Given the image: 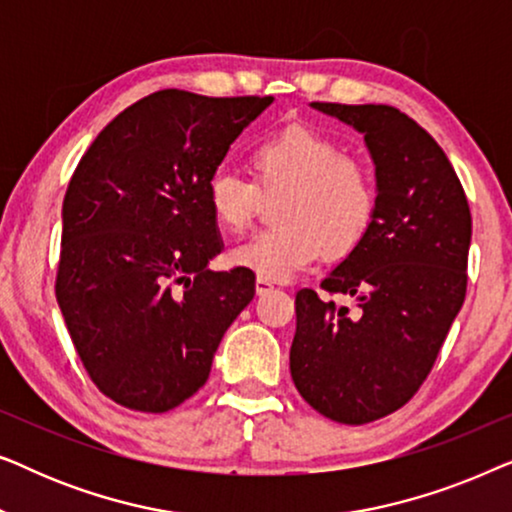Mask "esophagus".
<instances>
[{
	"mask_svg": "<svg viewBox=\"0 0 512 512\" xmlns=\"http://www.w3.org/2000/svg\"><path fill=\"white\" fill-rule=\"evenodd\" d=\"M272 289H275V284L268 282V279H263V277L256 279V293H258V296H265V293H270Z\"/></svg>",
	"mask_w": 512,
	"mask_h": 512,
	"instance_id": "esophagus-1",
	"label": "esophagus"
}]
</instances>
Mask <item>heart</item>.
<instances>
[{
	"label": "heart",
	"instance_id": "heart-1",
	"mask_svg": "<svg viewBox=\"0 0 512 512\" xmlns=\"http://www.w3.org/2000/svg\"><path fill=\"white\" fill-rule=\"evenodd\" d=\"M254 181L219 167L207 179V205L230 233L254 223L261 195L275 198L277 226L263 230L230 254L237 268L268 282H286L321 251L342 258L366 240L377 212V186L363 160L307 125L265 137L249 156Z\"/></svg>",
	"mask_w": 512,
	"mask_h": 512
}]
</instances>
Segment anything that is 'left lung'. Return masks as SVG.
<instances>
[{"instance_id": "8db88e82", "label": "left lung", "mask_w": 512, "mask_h": 512, "mask_svg": "<svg viewBox=\"0 0 512 512\" xmlns=\"http://www.w3.org/2000/svg\"><path fill=\"white\" fill-rule=\"evenodd\" d=\"M363 132L377 174L366 240L296 293L291 377L340 424H368L417 394L466 298L471 209L436 139L387 104L312 102ZM333 295H347L354 311Z\"/></svg>"}]
</instances>
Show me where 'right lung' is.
Segmentation results:
<instances>
[{
	"instance_id": "obj_1",
	"label": "right lung",
	"mask_w": 512,
	"mask_h": 512,
	"mask_svg": "<svg viewBox=\"0 0 512 512\" xmlns=\"http://www.w3.org/2000/svg\"><path fill=\"white\" fill-rule=\"evenodd\" d=\"M270 102L158 90L121 111L69 179L55 298L88 377L123 408L191 398L254 298L251 270H207L221 240L205 191Z\"/></svg>"
}]
</instances>
